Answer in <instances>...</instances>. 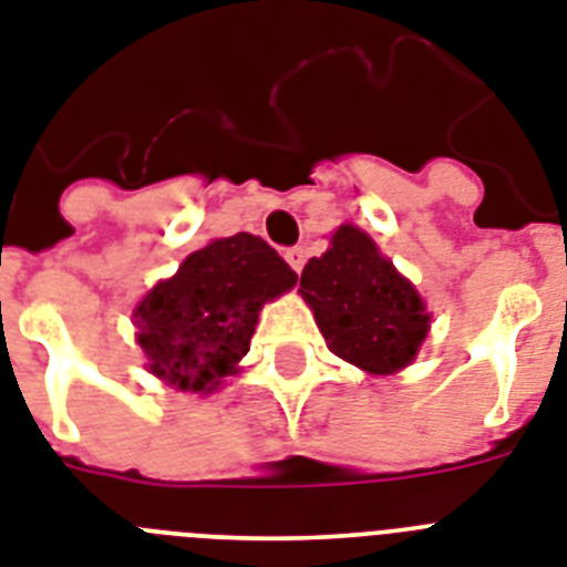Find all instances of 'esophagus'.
<instances>
[{"label":"esophagus","instance_id":"34e87169","mask_svg":"<svg viewBox=\"0 0 567 567\" xmlns=\"http://www.w3.org/2000/svg\"><path fill=\"white\" fill-rule=\"evenodd\" d=\"M306 259H308L306 247H288V250H285V261H288L297 274L306 268Z\"/></svg>","mask_w":567,"mask_h":567}]
</instances>
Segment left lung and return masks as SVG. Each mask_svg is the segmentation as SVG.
Masks as SVG:
<instances>
[{"mask_svg":"<svg viewBox=\"0 0 567 567\" xmlns=\"http://www.w3.org/2000/svg\"><path fill=\"white\" fill-rule=\"evenodd\" d=\"M299 293L337 357L369 374H394L415 360L430 313L406 276L369 233L340 225L331 247L302 270Z\"/></svg>","mask_w":567,"mask_h":567,"instance_id":"1","label":"left lung"}]
</instances>
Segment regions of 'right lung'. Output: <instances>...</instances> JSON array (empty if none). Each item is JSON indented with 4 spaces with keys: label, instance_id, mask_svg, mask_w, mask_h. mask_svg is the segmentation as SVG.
I'll return each mask as SVG.
<instances>
[{
    "label": "right lung",
    "instance_id": "obj_1",
    "mask_svg": "<svg viewBox=\"0 0 567 567\" xmlns=\"http://www.w3.org/2000/svg\"><path fill=\"white\" fill-rule=\"evenodd\" d=\"M293 285L297 274L259 236L213 239L137 302L150 372L178 392H216L250 351L261 306Z\"/></svg>",
    "mask_w": 567,
    "mask_h": 567
}]
</instances>
